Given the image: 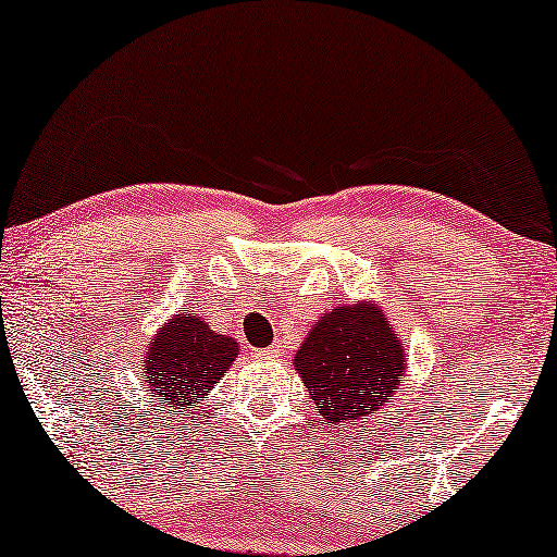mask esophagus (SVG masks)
I'll return each instance as SVG.
<instances>
[{
  "label": "esophagus",
  "instance_id": "34e87169",
  "mask_svg": "<svg viewBox=\"0 0 557 557\" xmlns=\"http://www.w3.org/2000/svg\"><path fill=\"white\" fill-rule=\"evenodd\" d=\"M276 352H278V349L276 347H265V349H256V355L258 357H269V360H271V357H276Z\"/></svg>",
  "mask_w": 557,
  "mask_h": 557
}]
</instances>
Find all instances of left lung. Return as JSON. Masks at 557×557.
<instances>
[{"label": "left lung", "instance_id": "8db88e82", "mask_svg": "<svg viewBox=\"0 0 557 557\" xmlns=\"http://www.w3.org/2000/svg\"><path fill=\"white\" fill-rule=\"evenodd\" d=\"M294 368L326 425L337 429L393 406L406 352L377 304H339L311 326Z\"/></svg>", "mask_w": 557, "mask_h": 557}]
</instances>
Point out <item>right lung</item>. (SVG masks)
<instances>
[{
	"label": "right lung",
	"instance_id": "obj_1",
	"mask_svg": "<svg viewBox=\"0 0 557 557\" xmlns=\"http://www.w3.org/2000/svg\"><path fill=\"white\" fill-rule=\"evenodd\" d=\"M238 357V342L210 330L202 317L180 311L159 326L144 357V383L172 416H195L197 403Z\"/></svg>",
	"mask_w": 557,
	"mask_h": 557
}]
</instances>
